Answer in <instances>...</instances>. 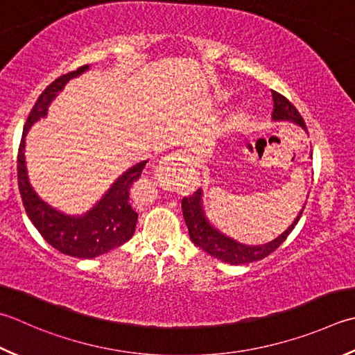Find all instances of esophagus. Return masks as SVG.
Instances as JSON below:
<instances>
[{
  "instance_id": "1",
  "label": "esophagus",
  "mask_w": 355,
  "mask_h": 355,
  "mask_svg": "<svg viewBox=\"0 0 355 355\" xmlns=\"http://www.w3.org/2000/svg\"><path fill=\"white\" fill-rule=\"evenodd\" d=\"M187 164H189V159H186L183 154L168 155V157H164L162 162H159V164L157 166L155 175L159 180H164V178H168L172 172L182 171L183 166H187Z\"/></svg>"
}]
</instances>
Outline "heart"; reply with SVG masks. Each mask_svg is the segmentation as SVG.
<instances>
[{
  "label": "heart",
  "instance_id": "b5f03b06",
  "mask_svg": "<svg viewBox=\"0 0 355 355\" xmlns=\"http://www.w3.org/2000/svg\"><path fill=\"white\" fill-rule=\"evenodd\" d=\"M227 96H229V92H226V90H221V92L218 94L220 100H225V98H227Z\"/></svg>",
  "mask_w": 355,
  "mask_h": 355
}]
</instances>
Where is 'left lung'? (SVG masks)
Returning a JSON list of instances; mask_svg holds the SVG:
<instances>
[{"label":"left lung","instance_id":"1","mask_svg":"<svg viewBox=\"0 0 355 355\" xmlns=\"http://www.w3.org/2000/svg\"><path fill=\"white\" fill-rule=\"evenodd\" d=\"M272 100H274V112H272V120L274 121H291L295 123L302 129L306 130V124L302 118L300 112L295 109V106L291 103L288 98L279 92H274L272 90ZM203 191L198 189L193 192L191 197H184L182 200V209H183V217L186 221V226L189 229V237L196 246L203 249L205 252L215 257L229 265H246V263L259 261L265 259L269 254H272L277 248H279L282 243L288 239L291 231L295 227V225L300 220L302 214L304 211H300L297 215V218L293 221L286 231H284L279 237L274 239L272 241L265 243V245H257V246H249L243 245L227 237L223 232H220L218 229H215L203 211Z\"/></svg>","mask_w":355,"mask_h":355}]
</instances>
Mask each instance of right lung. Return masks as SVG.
<instances>
[{
    "label": "right lung",
    "mask_w": 355,
    "mask_h": 355,
    "mask_svg": "<svg viewBox=\"0 0 355 355\" xmlns=\"http://www.w3.org/2000/svg\"><path fill=\"white\" fill-rule=\"evenodd\" d=\"M87 69L89 66H83L73 72L61 75L38 96L24 124L17 166L18 187L27 217L31 218L33 226L38 229L41 237L49 245L61 254L76 257V259H94V257L106 254L110 249L121 246L123 243L130 240L135 232L138 218V214L130 203V187L140 178L144 166L148 163L146 159V162L137 163L126 172H123V175L116 178V182H114L92 209L83 215H76V217L66 215L49 206L33 191L29 177H27L24 158L27 130L40 118L47 115L49 104L64 89L66 83L81 75Z\"/></svg>",
    "instance_id": "obj_1"
}]
</instances>
